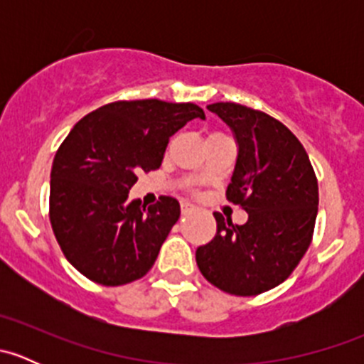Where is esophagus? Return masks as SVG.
Listing matches in <instances>:
<instances>
[{
  "label": "esophagus",
  "instance_id": "1",
  "mask_svg": "<svg viewBox=\"0 0 364 364\" xmlns=\"http://www.w3.org/2000/svg\"><path fill=\"white\" fill-rule=\"evenodd\" d=\"M193 209H196V205H193V204L181 203V213H183V215H188V213H192Z\"/></svg>",
  "mask_w": 364,
  "mask_h": 364
}]
</instances>
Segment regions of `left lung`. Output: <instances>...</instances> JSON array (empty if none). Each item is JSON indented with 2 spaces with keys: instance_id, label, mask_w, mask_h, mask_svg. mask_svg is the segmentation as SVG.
Listing matches in <instances>:
<instances>
[{
  "instance_id": "1",
  "label": "left lung",
  "mask_w": 364,
  "mask_h": 364,
  "mask_svg": "<svg viewBox=\"0 0 364 364\" xmlns=\"http://www.w3.org/2000/svg\"><path fill=\"white\" fill-rule=\"evenodd\" d=\"M234 132L237 160L227 200L248 213L234 225L213 213L216 234L196 252L209 284L234 296H257L291 277L314 236L318 185L297 137L269 114L232 102L208 105Z\"/></svg>"
}]
</instances>
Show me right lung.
<instances>
[{"label": "right lung", "mask_w": 364, "mask_h": 364, "mask_svg": "<svg viewBox=\"0 0 364 364\" xmlns=\"http://www.w3.org/2000/svg\"><path fill=\"white\" fill-rule=\"evenodd\" d=\"M196 117H205L196 104L112 102L61 142L50 171V225L68 262L91 282L117 287L153 267L179 203L164 196L146 208L128 192L139 172L160 167L171 135Z\"/></svg>", "instance_id": "1"}]
</instances>
